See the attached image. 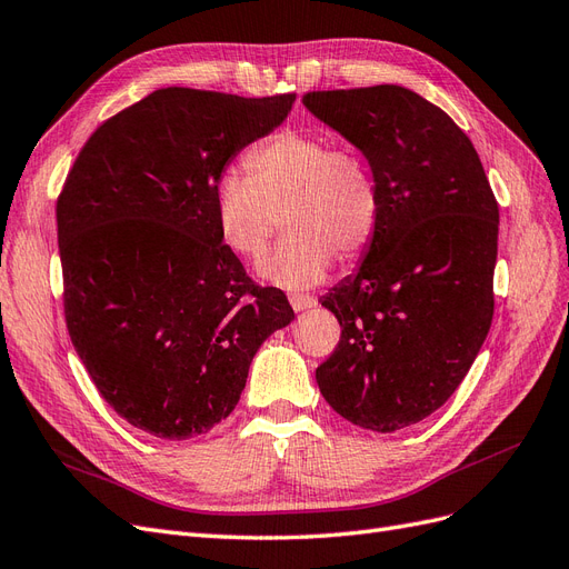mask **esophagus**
Masks as SVG:
<instances>
[{
    "instance_id": "1",
    "label": "esophagus",
    "mask_w": 569,
    "mask_h": 569,
    "mask_svg": "<svg viewBox=\"0 0 569 569\" xmlns=\"http://www.w3.org/2000/svg\"><path fill=\"white\" fill-rule=\"evenodd\" d=\"M289 303L295 311H306V308H313L318 301L313 297H306V295H291Z\"/></svg>"
}]
</instances>
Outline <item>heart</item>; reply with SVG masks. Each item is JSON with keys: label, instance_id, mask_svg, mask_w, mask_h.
I'll list each match as a JSON object with an SVG mask.
<instances>
[{"label": "heart", "instance_id": "b5f03b06", "mask_svg": "<svg viewBox=\"0 0 569 569\" xmlns=\"http://www.w3.org/2000/svg\"><path fill=\"white\" fill-rule=\"evenodd\" d=\"M247 176L222 170L216 182L220 239L242 258H258L280 226L282 242L258 274L270 284L301 289L320 282L335 258L363 256L382 220V192L372 166L351 147L308 130H282L256 144Z\"/></svg>", "mask_w": 569, "mask_h": 569}]
</instances>
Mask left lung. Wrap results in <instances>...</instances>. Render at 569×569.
<instances>
[{
    "label": "left lung",
    "mask_w": 569,
    "mask_h": 569,
    "mask_svg": "<svg viewBox=\"0 0 569 569\" xmlns=\"http://www.w3.org/2000/svg\"><path fill=\"white\" fill-rule=\"evenodd\" d=\"M303 107L363 153L382 192L363 261L320 299L341 339L316 380L341 418L396 432L451 399L489 335L498 203L468 134L418 92H308Z\"/></svg>",
    "instance_id": "1"
}]
</instances>
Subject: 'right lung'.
Returning <instances> with one entry per match:
<instances>
[{
  "instance_id": "1",
  "label": "right lung",
  "mask_w": 569,
  "mask_h": 569,
  "mask_svg": "<svg viewBox=\"0 0 569 569\" xmlns=\"http://www.w3.org/2000/svg\"><path fill=\"white\" fill-rule=\"evenodd\" d=\"M295 94L166 88L101 123L57 201L68 335L104 401L182 441L234 410L261 343L295 320L220 239L216 182Z\"/></svg>"
}]
</instances>
